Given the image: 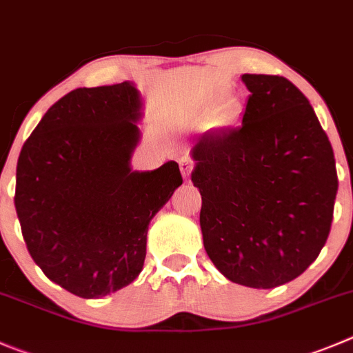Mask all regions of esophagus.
I'll return each mask as SVG.
<instances>
[{
  "instance_id": "1",
  "label": "esophagus",
  "mask_w": 353,
  "mask_h": 353,
  "mask_svg": "<svg viewBox=\"0 0 353 353\" xmlns=\"http://www.w3.org/2000/svg\"><path fill=\"white\" fill-rule=\"evenodd\" d=\"M192 170H194L192 159H190V157H187V156L180 157V171H182L183 179H185V180L189 179L190 173H192Z\"/></svg>"
}]
</instances>
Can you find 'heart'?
I'll use <instances>...</instances> for the list:
<instances>
[{
  "instance_id": "obj_1",
  "label": "heart",
  "mask_w": 353,
  "mask_h": 353,
  "mask_svg": "<svg viewBox=\"0 0 353 353\" xmlns=\"http://www.w3.org/2000/svg\"><path fill=\"white\" fill-rule=\"evenodd\" d=\"M218 100H213V102H210L208 105H204L203 109L197 110V112H194L192 116L187 117V124L189 126H194V128H199V126H204V124L210 121V117L213 116L214 110H216V105H218Z\"/></svg>"
}]
</instances>
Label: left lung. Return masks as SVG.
<instances>
[{
  "label": "left lung",
  "mask_w": 353,
  "mask_h": 353,
  "mask_svg": "<svg viewBox=\"0 0 353 353\" xmlns=\"http://www.w3.org/2000/svg\"><path fill=\"white\" fill-rule=\"evenodd\" d=\"M243 124L192 149L204 250L229 281L270 290L321 253L333 221V147L307 97L283 76L243 74Z\"/></svg>",
  "instance_id": "left-lung-1"
}]
</instances>
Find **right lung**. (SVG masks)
<instances>
[{"instance_id": "1", "label": "right lung", "mask_w": 353, "mask_h": 353, "mask_svg": "<svg viewBox=\"0 0 353 353\" xmlns=\"http://www.w3.org/2000/svg\"><path fill=\"white\" fill-rule=\"evenodd\" d=\"M139 90L78 88L53 103L17 163L15 210L29 254L50 281L102 298L142 272L154 214L182 185L179 164L133 171Z\"/></svg>"}]
</instances>
